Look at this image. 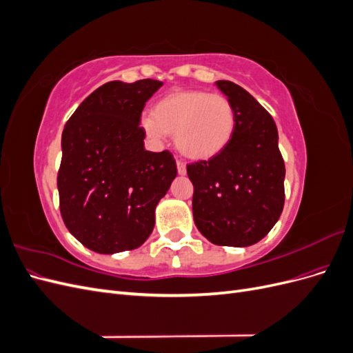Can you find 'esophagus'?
Returning a JSON list of instances; mask_svg holds the SVG:
<instances>
[{
	"label": "esophagus",
	"mask_w": 353,
	"mask_h": 353,
	"mask_svg": "<svg viewBox=\"0 0 353 353\" xmlns=\"http://www.w3.org/2000/svg\"><path fill=\"white\" fill-rule=\"evenodd\" d=\"M176 169H178V174L179 175H185L187 174V166H185V163L181 162V160H178V162H176Z\"/></svg>",
	"instance_id": "1"
}]
</instances>
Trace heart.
<instances>
[{
    "instance_id": "1",
    "label": "heart",
    "mask_w": 353,
    "mask_h": 353,
    "mask_svg": "<svg viewBox=\"0 0 353 353\" xmlns=\"http://www.w3.org/2000/svg\"><path fill=\"white\" fill-rule=\"evenodd\" d=\"M145 134L163 141L175 134L178 152L193 160H206L225 150L236 132V112L219 94L187 90L166 94L153 113L141 119Z\"/></svg>"
}]
</instances>
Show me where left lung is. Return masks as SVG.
<instances>
[{
    "mask_svg": "<svg viewBox=\"0 0 353 353\" xmlns=\"http://www.w3.org/2000/svg\"><path fill=\"white\" fill-rule=\"evenodd\" d=\"M236 112L225 150L191 163L193 216L210 243L245 248L262 240L284 208V160L272 116L231 81H216Z\"/></svg>",
    "mask_w": 353,
    "mask_h": 353,
    "instance_id": "8db88e82",
    "label": "left lung"
}]
</instances>
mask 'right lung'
I'll return each mask as SVG.
<instances>
[{
    "label": "right lung",
    "instance_id": "1",
    "mask_svg": "<svg viewBox=\"0 0 353 353\" xmlns=\"http://www.w3.org/2000/svg\"><path fill=\"white\" fill-rule=\"evenodd\" d=\"M163 85L110 81L74 110L61 134L60 212L72 236L103 254L132 250L154 228V210L176 176L168 150L144 148L141 112Z\"/></svg>",
    "mask_w": 353,
    "mask_h": 353
}]
</instances>
